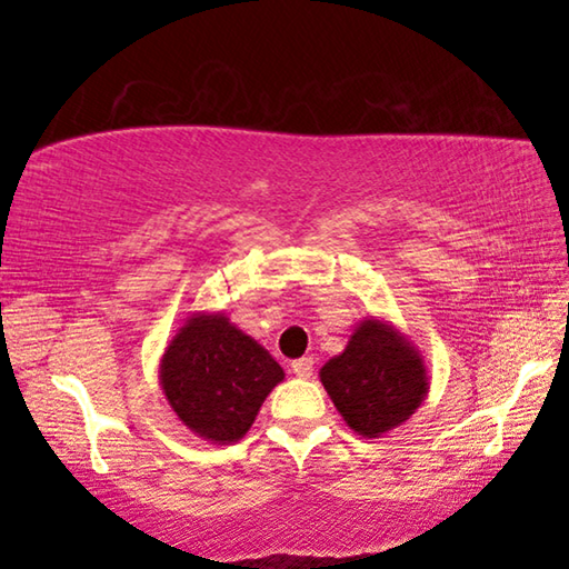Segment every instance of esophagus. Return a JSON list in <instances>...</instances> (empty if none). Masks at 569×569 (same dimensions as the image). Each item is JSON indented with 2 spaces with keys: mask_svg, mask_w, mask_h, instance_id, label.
I'll return each mask as SVG.
<instances>
[{
  "mask_svg": "<svg viewBox=\"0 0 569 569\" xmlns=\"http://www.w3.org/2000/svg\"><path fill=\"white\" fill-rule=\"evenodd\" d=\"M291 369H293L296 377L308 379V377H311V373H313V359H311V356H303V359H296V361L291 363Z\"/></svg>",
  "mask_w": 569,
  "mask_h": 569,
  "instance_id": "obj_1",
  "label": "esophagus"
}]
</instances>
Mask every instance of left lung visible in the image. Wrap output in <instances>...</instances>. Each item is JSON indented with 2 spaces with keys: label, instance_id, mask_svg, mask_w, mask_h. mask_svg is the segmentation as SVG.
<instances>
[{
  "label": "left lung",
  "instance_id": "1",
  "mask_svg": "<svg viewBox=\"0 0 569 569\" xmlns=\"http://www.w3.org/2000/svg\"><path fill=\"white\" fill-rule=\"evenodd\" d=\"M319 377L343 421L363 439L401 427L429 393L421 351L377 316L356 326L346 349L321 366Z\"/></svg>",
  "mask_w": 569,
  "mask_h": 569
}]
</instances>
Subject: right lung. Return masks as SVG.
Wrapping results in <instances>:
<instances>
[{
  "mask_svg": "<svg viewBox=\"0 0 569 569\" xmlns=\"http://www.w3.org/2000/svg\"><path fill=\"white\" fill-rule=\"evenodd\" d=\"M283 377L281 363L223 311L190 313L160 359L170 409L210 445L243 439Z\"/></svg>",
  "mask_w": 569,
  "mask_h": 569,
  "instance_id": "add662e5",
  "label": "right lung"
}]
</instances>
